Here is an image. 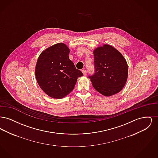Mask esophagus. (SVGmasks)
<instances>
[{"mask_svg":"<svg viewBox=\"0 0 158 158\" xmlns=\"http://www.w3.org/2000/svg\"><path fill=\"white\" fill-rule=\"evenodd\" d=\"M82 72L83 75L84 76H86V73H87L86 70L85 69H83V70H82Z\"/></svg>","mask_w":158,"mask_h":158,"instance_id":"obj_1","label":"esophagus"}]
</instances>
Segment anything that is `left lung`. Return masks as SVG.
<instances>
[{"mask_svg":"<svg viewBox=\"0 0 158 158\" xmlns=\"http://www.w3.org/2000/svg\"><path fill=\"white\" fill-rule=\"evenodd\" d=\"M95 73L89 76L93 87L105 97L114 95L127 82L128 64L123 54L111 45L104 44L94 52Z\"/></svg>","mask_w":158,"mask_h":158,"instance_id":"obj_1","label":"left lung"}]
</instances>
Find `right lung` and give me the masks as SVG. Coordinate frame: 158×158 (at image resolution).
<instances>
[{
    "instance_id": "1",
    "label": "right lung",
    "mask_w": 158,
    "mask_h": 158,
    "mask_svg": "<svg viewBox=\"0 0 158 158\" xmlns=\"http://www.w3.org/2000/svg\"><path fill=\"white\" fill-rule=\"evenodd\" d=\"M70 49L64 43L50 46L40 54L35 65L38 84L45 94L54 99L68 95L83 73L69 59Z\"/></svg>"
}]
</instances>
